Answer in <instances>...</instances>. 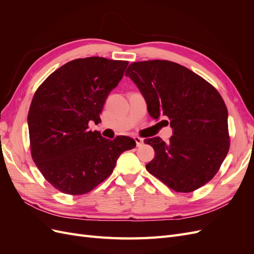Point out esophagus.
<instances>
[{"mask_svg":"<svg viewBox=\"0 0 254 254\" xmlns=\"http://www.w3.org/2000/svg\"><path fill=\"white\" fill-rule=\"evenodd\" d=\"M134 141H135V143H136L137 147H141V146L144 144L143 139H142V137H140V136H134Z\"/></svg>","mask_w":254,"mask_h":254,"instance_id":"esophagus-1","label":"esophagus"}]
</instances>
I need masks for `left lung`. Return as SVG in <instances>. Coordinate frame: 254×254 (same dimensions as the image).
Returning <instances> with one entry per match:
<instances>
[{
    "mask_svg": "<svg viewBox=\"0 0 254 254\" xmlns=\"http://www.w3.org/2000/svg\"><path fill=\"white\" fill-rule=\"evenodd\" d=\"M126 72L143 94L150 117L167 118L173 128L168 142L159 136L144 141L156 155L146 170L181 193L204 186L219 171L230 147L228 110L218 91L168 60L132 63Z\"/></svg>",
    "mask_w": 254,
    "mask_h": 254,
    "instance_id": "8db88e82",
    "label": "left lung"
}]
</instances>
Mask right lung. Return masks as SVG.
<instances>
[{
    "label": "right lung",
    "mask_w": 254,
    "mask_h": 254,
    "mask_svg": "<svg viewBox=\"0 0 254 254\" xmlns=\"http://www.w3.org/2000/svg\"><path fill=\"white\" fill-rule=\"evenodd\" d=\"M125 60L87 57L53 72L35 92L27 123L30 153L45 180L64 194L89 193L112 174L129 136L110 141L89 130L128 65Z\"/></svg>",
    "instance_id": "obj_1"
}]
</instances>
